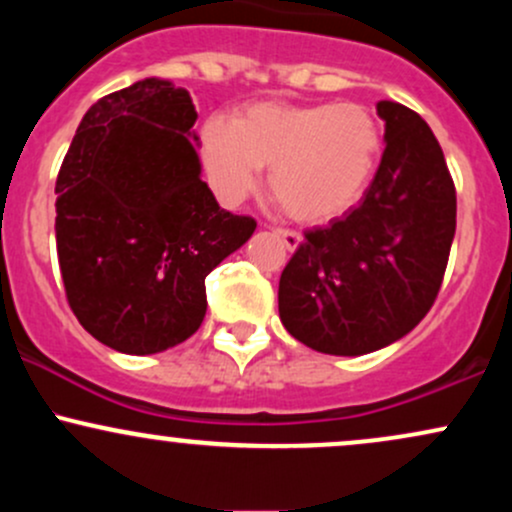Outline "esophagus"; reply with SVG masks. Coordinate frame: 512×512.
I'll list each match as a JSON object with an SVG mask.
<instances>
[{
  "label": "esophagus",
  "instance_id": "34e87169",
  "mask_svg": "<svg viewBox=\"0 0 512 512\" xmlns=\"http://www.w3.org/2000/svg\"><path fill=\"white\" fill-rule=\"evenodd\" d=\"M276 233H279V238L284 240V245L289 250H296L298 245H301V240H303V236L298 231H291V228H276Z\"/></svg>",
  "mask_w": 512,
  "mask_h": 512
}]
</instances>
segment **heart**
I'll use <instances>...</instances> for the list:
<instances>
[{
    "label": "heart",
    "instance_id": "obj_1",
    "mask_svg": "<svg viewBox=\"0 0 512 512\" xmlns=\"http://www.w3.org/2000/svg\"><path fill=\"white\" fill-rule=\"evenodd\" d=\"M219 195L238 202L269 168V190L291 219L322 223L356 207L383 154V127L358 103H255L202 132Z\"/></svg>",
    "mask_w": 512,
    "mask_h": 512
}]
</instances>
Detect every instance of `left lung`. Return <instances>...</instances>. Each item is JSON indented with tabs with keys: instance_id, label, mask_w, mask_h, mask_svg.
<instances>
[{
	"instance_id": "obj_1",
	"label": "left lung",
	"mask_w": 512,
	"mask_h": 512,
	"mask_svg": "<svg viewBox=\"0 0 512 512\" xmlns=\"http://www.w3.org/2000/svg\"><path fill=\"white\" fill-rule=\"evenodd\" d=\"M378 115L387 144L363 202L305 231L279 279L281 322L322 354H370L414 330L455 238V182L431 127L392 101Z\"/></svg>"
}]
</instances>
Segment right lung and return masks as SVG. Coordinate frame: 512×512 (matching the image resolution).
Returning <instances> with one entry per match:
<instances>
[{"instance_id": "add662e5", "label": "right lung", "mask_w": 512, "mask_h": 512, "mask_svg": "<svg viewBox=\"0 0 512 512\" xmlns=\"http://www.w3.org/2000/svg\"><path fill=\"white\" fill-rule=\"evenodd\" d=\"M185 88L144 79L108 93L76 129L57 175V257L81 327L146 356L185 342L207 313L204 279L255 231L199 178Z\"/></svg>"}]
</instances>
